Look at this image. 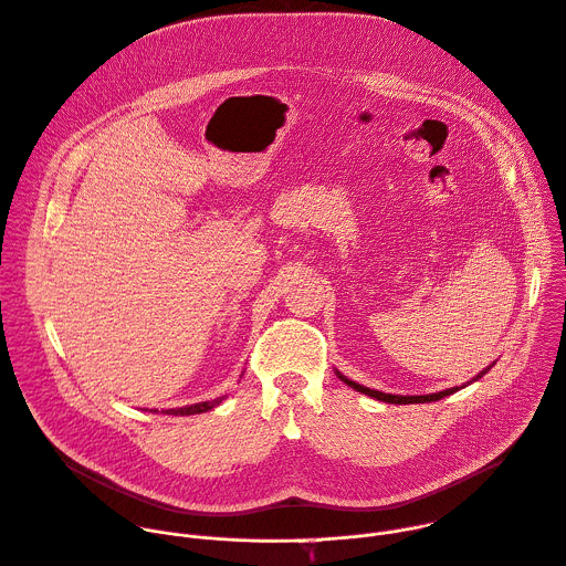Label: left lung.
I'll return each instance as SVG.
<instances>
[{"mask_svg": "<svg viewBox=\"0 0 566 566\" xmlns=\"http://www.w3.org/2000/svg\"><path fill=\"white\" fill-rule=\"evenodd\" d=\"M493 365H495V363H493ZM493 365H489L486 369L479 371L472 380H479L483 374H489ZM336 374H338V378L345 380L352 389H356V391H360V394H367V396H371V398H376V400H382V402H396V406H410V402H432V400H441V398H446V396L459 391L461 387H465V385H461V387H450V389H443V391H437V394H423V396H396V394H385V391H378V389H369V387H365V385H358V382L349 380L347 376H343L338 369H336ZM472 380H470V382H472ZM470 382H468V385H470Z\"/></svg>", "mask_w": 566, "mask_h": 566, "instance_id": "left-lung-1", "label": "left lung"}]
</instances>
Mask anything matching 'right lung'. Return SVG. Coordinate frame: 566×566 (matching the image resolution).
<instances>
[{
	"instance_id": "add662e5",
	"label": "right lung",
	"mask_w": 566,
	"mask_h": 566,
	"mask_svg": "<svg viewBox=\"0 0 566 566\" xmlns=\"http://www.w3.org/2000/svg\"><path fill=\"white\" fill-rule=\"evenodd\" d=\"M226 396H219L214 400H203V402H195V406H186V408H175V410H160L164 415H175V417H190V415H203L212 408H217L219 402L223 400ZM156 412V410H154Z\"/></svg>"
}]
</instances>
